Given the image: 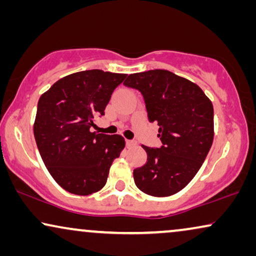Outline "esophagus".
I'll use <instances>...</instances> for the list:
<instances>
[{"label":"esophagus","instance_id":"1","mask_svg":"<svg viewBox=\"0 0 256 256\" xmlns=\"http://www.w3.org/2000/svg\"><path fill=\"white\" fill-rule=\"evenodd\" d=\"M126 144H127V146H135L136 143L134 141H130V140H126Z\"/></svg>","mask_w":256,"mask_h":256}]
</instances>
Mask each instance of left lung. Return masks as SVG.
Segmentation results:
<instances>
[{
    "instance_id": "left-lung-1",
    "label": "left lung",
    "mask_w": 256,
    "mask_h": 256,
    "mask_svg": "<svg viewBox=\"0 0 256 256\" xmlns=\"http://www.w3.org/2000/svg\"><path fill=\"white\" fill-rule=\"evenodd\" d=\"M124 86L144 99L148 120L160 126V148L142 146L146 163L134 170L136 186L154 197L184 188L204 163L213 142V106L202 90L166 70L129 74Z\"/></svg>"
}]
</instances>
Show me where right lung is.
Returning <instances> with one entry per match:
<instances>
[{
    "mask_svg": "<svg viewBox=\"0 0 256 256\" xmlns=\"http://www.w3.org/2000/svg\"><path fill=\"white\" fill-rule=\"evenodd\" d=\"M127 74L88 70L72 73L50 87L37 104L34 135L54 180L73 194L101 190L110 168L124 148L121 135L90 130L104 115L112 93Z\"/></svg>",
    "mask_w": 256,
    "mask_h": 256,
    "instance_id": "add662e5",
    "label": "right lung"
}]
</instances>
